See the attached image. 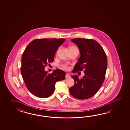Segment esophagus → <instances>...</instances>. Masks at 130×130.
<instances>
[{"mask_svg": "<svg viewBox=\"0 0 130 130\" xmlns=\"http://www.w3.org/2000/svg\"><path fill=\"white\" fill-rule=\"evenodd\" d=\"M70 77V74H68V73H66V78H69Z\"/></svg>", "mask_w": 130, "mask_h": 130, "instance_id": "esophagus-1", "label": "esophagus"}]
</instances>
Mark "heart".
<instances>
[{"label": "heart", "instance_id": "obj_1", "mask_svg": "<svg viewBox=\"0 0 130 130\" xmlns=\"http://www.w3.org/2000/svg\"><path fill=\"white\" fill-rule=\"evenodd\" d=\"M76 48V47H74V46H72V47H70V49H71V48ZM63 68H64V69H66V70L69 69L68 66H67L66 65H64V66H63Z\"/></svg>", "mask_w": 130, "mask_h": 130}]
</instances>
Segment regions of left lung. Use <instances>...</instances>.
<instances>
[{"label": "left lung", "instance_id": "left-lung-1", "mask_svg": "<svg viewBox=\"0 0 130 130\" xmlns=\"http://www.w3.org/2000/svg\"><path fill=\"white\" fill-rule=\"evenodd\" d=\"M78 47L81 55L72 71L73 73L84 70L85 75L79 79L72 76L74 86L69 89L70 94L78 100L92 97L102 86L107 67L105 52L98 42L91 39H72Z\"/></svg>", "mask_w": 130, "mask_h": 130}]
</instances>
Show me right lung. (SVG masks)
<instances>
[{"instance_id": "right-lung-1", "label": "right lung", "mask_w": 130, "mask_h": 130, "mask_svg": "<svg viewBox=\"0 0 130 130\" xmlns=\"http://www.w3.org/2000/svg\"><path fill=\"white\" fill-rule=\"evenodd\" d=\"M64 39H36L30 42L22 54L21 73L28 90L36 97L46 98L54 92L57 82L65 79L66 73L57 69L48 74L44 67L54 60Z\"/></svg>"}]
</instances>
